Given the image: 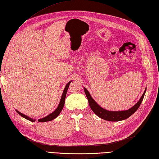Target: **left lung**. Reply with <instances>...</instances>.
<instances>
[{
    "mask_svg": "<svg viewBox=\"0 0 159 159\" xmlns=\"http://www.w3.org/2000/svg\"><path fill=\"white\" fill-rule=\"evenodd\" d=\"M84 91L89 101V106L91 108L93 111L94 112L97 116L101 117V119L110 121H117L124 120L128 118L129 116H131L134 113H135L138 107H140L142 101L144 99V94L146 93L145 90L142 97H140V100L137 102V103L134 105L132 107L128 109V110L113 111L106 110V109L100 107L99 105L95 102V101L92 98L90 93H89V92L87 90L86 88H84Z\"/></svg>",
    "mask_w": 159,
    "mask_h": 159,
    "instance_id": "1",
    "label": "left lung"
}]
</instances>
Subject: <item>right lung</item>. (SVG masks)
<instances>
[{"label":"right lung","instance_id":"1","mask_svg":"<svg viewBox=\"0 0 159 159\" xmlns=\"http://www.w3.org/2000/svg\"><path fill=\"white\" fill-rule=\"evenodd\" d=\"M71 83V81H69V82L66 84V87H65L64 88V90L63 91V93H62V97H61V99H60V103L58 105V107H57L56 109V110L54 111H53L52 113H50V115H48L47 116H46L45 117H43V118H42V119H39L38 120V121L39 122H46V121H52L53 120H54L56 117H58L60 114V113L61 112V111L62 110V109L64 107V103H65V98H66V93H67V91H68V89L69 87V85H70V83ZM16 111H17L19 114L22 116L23 117H24V118H25L28 120H30V121H32V122H34L35 121V119H32L31 118V117H28L25 115L23 114V113H21V112H19V111L16 110Z\"/></svg>","mask_w":159,"mask_h":159}]
</instances>
